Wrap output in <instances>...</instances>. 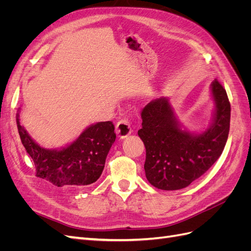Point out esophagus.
I'll return each instance as SVG.
<instances>
[{
  "mask_svg": "<svg viewBox=\"0 0 251 251\" xmlns=\"http://www.w3.org/2000/svg\"><path fill=\"white\" fill-rule=\"evenodd\" d=\"M131 133H132V127H131L130 120L127 118L120 119L116 125V134L118 137L121 139L126 138Z\"/></svg>",
  "mask_w": 251,
  "mask_h": 251,
  "instance_id": "1",
  "label": "esophagus"
}]
</instances>
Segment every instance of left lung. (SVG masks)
Listing matches in <instances>:
<instances>
[{
	"instance_id": "obj_1",
	"label": "left lung",
	"mask_w": 251,
	"mask_h": 251,
	"mask_svg": "<svg viewBox=\"0 0 251 251\" xmlns=\"http://www.w3.org/2000/svg\"><path fill=\"white\" fill-rule=\"evenodd\" d=\"M210 90L214 117L206 130L198 134L182 130L169 98H157L143 108L138 135L147 151L146 176L153 186L163 191L184 188L221 156L229 133L230 103L217 79Z\"/></svg>"
}]
</instances>
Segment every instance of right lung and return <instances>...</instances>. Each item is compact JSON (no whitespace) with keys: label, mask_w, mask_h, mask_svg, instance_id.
<instances>
[{"label":"right lung","mask_w":251,"mask_h":251,"mask_svg":"<svg viewBox=\"0 0 251 251\" xmlns=\"http://www.w3.org/2000/svg\"><path fill=\"white\" fill-rule=\"evenodd\" d=\"M20 110L17 113L18 130L23 146L34 162L36 177L58 187L87 186L98 180L116 139L112 121L91 125L67 147L49 150L37 144L20 124Z\"/></svg>","instance_id":"obj_1"}]
</instances>
